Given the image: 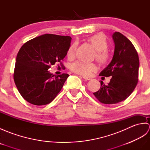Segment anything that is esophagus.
<instances>
[{"mask_svg": "<svg viewBox=\"0 0 150 150\" xmlns=\"http://www.w3.org/2000/svg\"><path fill=\"white\" fill-rule=\"evenodd\" d=\"M82 78H83L84 80H86V81H90V80H91V78H90V77H85V76H83V77H82Z\"/></svg>", "mask_w": 150, "mask_h": 150, "instance_id": "esophagus-1", "label": "esophagus"}]
</instances>
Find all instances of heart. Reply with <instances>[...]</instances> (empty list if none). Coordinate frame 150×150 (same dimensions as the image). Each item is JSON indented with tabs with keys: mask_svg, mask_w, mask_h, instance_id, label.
Returning a JSON list of instances; mask_svg holds the SVG:
<instances>
[{
	"mask_svg": "<svg viewBox=\"0 0 150 150\" xmlns=\"http://www.w3.org/2000/svg\"><path fill=\"white\" fill-rule=\"evenodd\" d=\"M88 41L93 46L95 51L94 58L101 65H107L110 62V57L108 52V43L106 37L103 33H97L90 37ZM77 44L73 43L68 50L67 56L71 58L75 55ZM71 71L77 74L83 76H90L92 73L97 71V66L94 62H85L83 61H77L71 66Z\"/></svg>",
	"mask_w": 150,
	"mask_h": 150,
	"instance_id": "obj_1",
	"label": "heart"
}]
</instances>
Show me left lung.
Segmentation results:
<instances>
[{
    "mask_svg": "<svg viewBox=\"0 0 150 150\" xmlns=\"http://www.w3.org/2000/svg\"><path fill=\"white\" fill-rule=\"evenodd\" d=\"M115 51L112 60L100 73L110 77L108 85L100 81L99 90L93 93L100 103L113 104L126 99L134 90L139 79V59L131 41L122 33L113 34Z\"/></svg>",
    "mask_w": 150,
    "mask_h": 150,
    "instance_id": "left-lung-1",
    "label": "left lung"
}]
</instances>
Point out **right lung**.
Segmentation results:
<instances>
[{
    "label": "right lung",
    "instance_id": "right-lung-1",
    "mask_svg": "<svg viewBox=\"0 0 150 150\" xmlns=\"http://www.w3.org/2000/svg\"><path fill=\"white\" fill-rule=\"evenodd\" d=\"M71 38L44 34L28 40L17 53L13 73L21 96L36 106L50 103L61 90L67 73L55 76L48 69L67 55Z\"/></svg>",
    "mask_w": 150,
    "mask_h": 150
}]
</instances>
